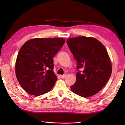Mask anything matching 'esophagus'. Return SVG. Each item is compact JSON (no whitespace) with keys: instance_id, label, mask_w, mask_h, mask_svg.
<instances>
[{"instance_id":"esophagus-1","label":"esophagus","mask_w":125,"mask_h":125,"mask_svg":"<svg viewBox=\"0 0 125 125\" xmlns=\"http://www.w3.org/2000/svg\"><path fill=\"white\" fill-rule=\"evenodd\" d=\"M66 76H67L66 75L64 74V75H60V77L61 78H64L65 77H66Z\"/></svg>"}]
</instances>
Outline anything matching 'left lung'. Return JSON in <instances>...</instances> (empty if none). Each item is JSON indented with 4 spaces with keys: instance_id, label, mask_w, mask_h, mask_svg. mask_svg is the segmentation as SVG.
Returning a JSON list of instances; mask_svg holds the SVG:
<instances>
[{
    "instance_id": "1",
    "label": "left lung",
    "mask_w": 125,
    "mask_h": 125,
    "mask_svg": "<svg viewBox=\"0 0 125 125\" xmlns=\"http://www.w3.org/2000/svg\"><path fill=\"white\" fill-rule=\"evenodd\" d=\"M67 43L78 69L71 90L84 98L94 95L104 88L111 74V62L106 49L100 41L91 37L69 38ZM79 68L83 69L82 73Z\"/></svg>"
}]
</instances>
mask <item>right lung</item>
Listing matches in <instances>:
<instances>
[{"label": "right lung", "instance_id": "add662e5", "mask_svg": "<svg viewBox=\"0 0 125 125\" xmlns=\"http://www.w3.org/2000/svg\"><path fill=\"white\" fill-rule=\"evenodd\" d=\"M63 38H36L20 48L15 63L16 76L29 94L39 96L51 90L57 80L53 58L64 45Z\"/></svg>", "mask_w": 125, "mask_h": 125}]
</instances>
